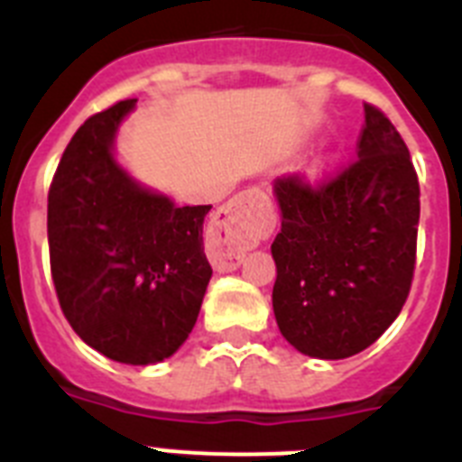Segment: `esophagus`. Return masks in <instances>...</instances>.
Returning a JSON list of instances; mask_svg holds the SVG:
<instances>
[{
    "instance_id": "obj_1",
    "label": "esophagus",
    "mask_w": 462,
    "mask_h": 462,
    "mask_svg": "<svg viewBox=\"0 0 462 462\" xmlns=\"http://www.w3.org/2000/svg\"><path fill=\"white\" fill-rule=\"evenodd\" d=\"M271 212V201L261 189L240 191L231 201L224 203L217 212L215 234L208 243V259L217 273H231L243 263L245 254L238 250V243L259 231L261 222Z\"/></svg>"
}]
</instances>
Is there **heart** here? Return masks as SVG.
<instances>
[{
    "label": "heart",
    "instance_id": "b5f03b06",
    "mask_svg": "<svg viewBox=\"0 0 462 462\" xmlns=\"http://www.w3.org/2000/svg\"><path fill=\"white\" fill-rule=\"evenodd\" d=\"M330 169H333V159H330V157H319V159H317V162H314L312 173H314V178H321V175L328 173Z\"/></svg>",
    "mask_w": 462,
    "mask_h": 462
}]
</instances>
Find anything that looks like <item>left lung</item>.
<instances>
[{
    "instance_id": "8db88e82",
    "label": "left lung",
    "mask_w": 462,
    "mask_h": 462,
    "mask_svg": "<svg viewBox=\"0 0 462 462\" xmlns=\"http://www.w3.org/2000/svg\"><path fill=\"white\" fill-rule=\"evenodd\" d=\"M282 228L273 240V312L305 356L337 361L368 349L410 293L419 180L389 117L365 104L358 159L312 189L277 178Z\"/></svg>"
}]
</instances>
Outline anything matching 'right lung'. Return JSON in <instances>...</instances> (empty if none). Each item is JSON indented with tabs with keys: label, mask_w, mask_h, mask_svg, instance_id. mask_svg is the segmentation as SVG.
<instances>
[{
	"label": "right lung",
	"mask_w": 462,
	"mask_h": 462,
	"mask_svg": "<svg viewBox=\"0 0 462 462\" xmlns=\"http://www.w3.org/2000/svg\"><path fill=\"white\" fill-rule=\"evenodd\" d=\"M136 99L97 113L62 154L48 194L51 271L80 340L126 365L173 356L196 324L212 268L210 206H175L136 180L116 141Z\"/></svg>",
	"instance_id": "1"
}]
</instances>
